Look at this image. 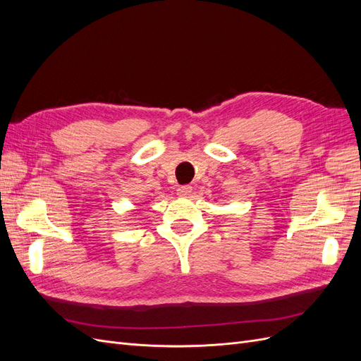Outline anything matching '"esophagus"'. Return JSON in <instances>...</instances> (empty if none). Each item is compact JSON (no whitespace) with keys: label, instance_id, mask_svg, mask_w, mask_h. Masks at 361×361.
Listing matches in <instances>:
<instances>
[{"label":"esophagus","instance_id":"esophagus-1","mask_svg":"<svg viewBox=\"0 0 361 361\" xmlns=\"http://www.w3.org/2000/svg\"><path fill=\"white\" fill-rule=\"evenodd\" d=\"M191 192H192L191 185H182V187L178 188V195H180V197H188V195H191Z\"/></svg>","mask_w":361,"mask_h":361}]
</instances>
